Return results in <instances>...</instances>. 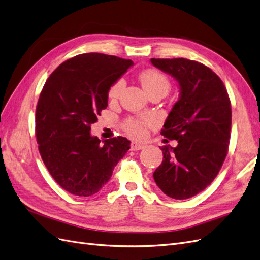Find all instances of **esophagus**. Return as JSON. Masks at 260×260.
<instances>
[{"label": "esophagus", "mask_w": 260, "mask_h": 260, "mask_svg": "<svg viewBox=\"0 0 260 260\" xmlns=\"http://www.w3.org/2000/svg\"><path fill=\"white\" fill-rule=\"evenodd\" d=\"M145 147L144 143H141V142H131V151H140V149H142Z\"/></svg>", "instance_id": "esophagus-1"}]
</instances>
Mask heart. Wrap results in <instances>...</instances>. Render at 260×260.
I'll return each instance as SVG.
<instances>
[{
  "label": "heart",
  "mask_w": 260,
  "mask_h": 260,
  "mask_svg": "<svg viewBox=\"0 0 260 260\" xmlns=\"http://www.w3.org/2000/svg\"><path fill=\"white\" fill-rule=\"evenodd\" d=\"M140 81L142 83L144 90L149 94L157 90L167 91L170 88V81L167 76L162 74L157 69H146L140 74ZM124 81L122 79H118L116 82L112 84L108 90V99L111 101H115L119 98L120 93L123 90ZM147 123L146 120L141 119H127L123 123V129L128 135L140 138L144 133V125Z\"/></svg>",
  "instance_id": "b5f03b06"
}]
</instances>
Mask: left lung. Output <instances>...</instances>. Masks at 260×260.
<instances>
[{
  "instance_id": "left-lung-1",
  "label": "left lung",
  "mask_w": 260,
  "mask_h": 260,
  "mask_svg": "<svg viewBox=\"0 0 260 260\" xmlns=\"http://www.w3.org/2000/svg\"><path fill=\"white\" fill-rule=\"evenodd\" d=\"M152 64L179 82V100L161 130L178 145L161 146L162 162L154 174L160 190L186 200L214 181L230 142L231 102L221 79L207 66L186 58H152Z\"/></svg>"
}]
</instances>
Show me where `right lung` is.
I'll use <instances>...</instances> for the list:
<instances>
[{
    "mask_svg": "<svg viewBox=\"0 0 260 260\" xmlns=\"http://www.w3.org/2000/svg\"><path fill=\"white\" fill-rule=\"evenodd\" d=\"M131 59L85 53L60 64L46 80L36 109L39 152L53 179L70 194L100 192L130 148L123 137L101 141L91 124L107 107L108 90Z\"/></svg>",
    "mask_w": 260,
    "mask_h": 260,
    "instance_id": "add662e5",
    "label": "right lung"
}]
</instances>
